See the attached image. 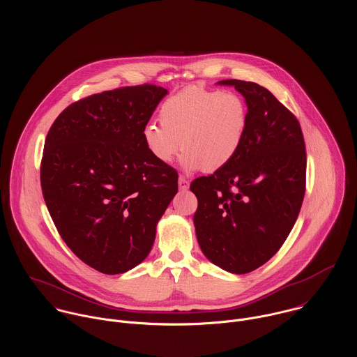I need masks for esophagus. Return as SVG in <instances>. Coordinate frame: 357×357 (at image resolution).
I'll use <instances>...</instances> for the list:
<instances>
[{"label":"esophagus","mask_w":357,"mask_h":357,"mask_svg":"<svg viewBox=\"0 0 357 357\" xmlns=\"http://www.w3.org/2000/svg\"><path fill=\"white\" fill-rule=\"evenodd\" d=\"M178 188H180L181 191H185V190L190 188V181H188L185 177H183V176L178 177Z\"/></svg>","instance_id":"34e87169"}]
</instances>
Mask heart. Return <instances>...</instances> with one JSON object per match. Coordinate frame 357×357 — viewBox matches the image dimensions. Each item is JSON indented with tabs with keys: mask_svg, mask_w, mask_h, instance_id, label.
Wrapping results in <instances>:
<instances>
[{
	"mask_svg": "<svg viewBox=\"0 0 357 357\" xmlns=\"http://www.w3.org/2000/svg\"><path fill=\"white\" fill-rule=\"evenodd\" d=\"M158 118L160 126L150 122L142 132L151 158L166 165L178 153L181 143L184 167L211 173L225 167L241 150L249 108L235 92L191 86L165 100Z\"/></svg>",
	"mask_w": 357,
	"mask_h": 357,
	"instance_id": "obj_1",
	"label": "heart"
}]
</instances>
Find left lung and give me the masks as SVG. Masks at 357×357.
<instances>
[{
  "mask_svg": "<svg viewBox=\"0 0 357 357\" xmlns=\"http://www.w3.org/2000/svg\"><path fill=\"white\" fill-rule=\"evenodd\" d=\"M218 84L243 95L249 125L236 156L191 183L198 198L194 224L204 255L242 275L276 255L297 221L305 195V142L296 115L264 86Z\"/></svg>",
  "mask_w": 357,
  "mask_h": 357,
  "instance_id": "obj_1",
  "label": "left lung"
}]
</instances>
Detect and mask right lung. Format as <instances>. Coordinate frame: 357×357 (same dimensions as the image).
<instances>
[{
  "mask_svg": "<svg viewBox=\"0 0 357 357\" xmlns=\"http://www.w3.org/2000/svg\"><path fill=\"white\" fill-rule=\"evenodd\" d=\"M167 91L143 84L70 104L52 123L41 188L61 239L86 265L123 273L150 253L178 174L147 153L142 132Z\"/></svg>",
  "mask_w": 357,
  "mask_h": 357,
  "instance_id": "right-lung-1",
  "label": "right lung"
}]
</instances>
